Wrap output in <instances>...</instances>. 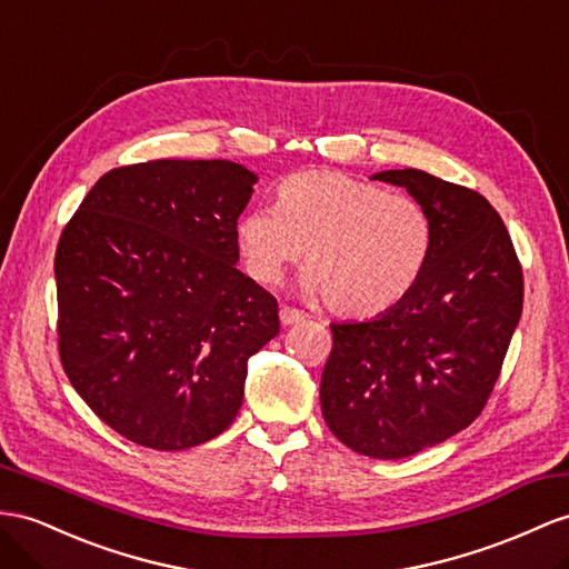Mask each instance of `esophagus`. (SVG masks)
<instances>
[{"mask_svg": "<svg viewBox=\"0 0 569 569\" xmlns=\"http://www.w3.org/2000/svg\"><path fill=\"white\" fill-rule=\"evenodd\" d=\"M279 317H281V325H283V327L305 322V312H300V310H296V308H288V305H283Z\"/></svg>", "mask_w": 569, "mask_h": 569, "instance_id": "1", "label": "esophagus"}]
</instances>
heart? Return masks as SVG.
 Masks as SVG:
<instances>
[{"label": "heart", "instance_id": "1", "mask_svg": "<svg viewBox=\"0 0 569 569\" xmlns=\"http://www.w3.org/2000/svg\"><path fill=\"white\" fill-rule=\"evenodd\" d=\"M247 273L273 286L305 254L302 288L327 296L346 317L395 308L423 276L432 221L409 194L385 192L337 170H305L276 184L273 209H250L236 223Z\"/></svg>", "mask_w": 569, "mask_h": 569}]
</instances>
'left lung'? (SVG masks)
<instances>
[{
    "label": "left lung",
    "instance_id": "left-lung-1",
    "mask_svg": "<svg viewBox=\"0 0 569 569\" xmlns=\"http://www.w3.org/2000/svg\"><path fill=\"white\" fill-rule=\"evenodd\" d=\"M372 180L406 187L423 203L432 252L409 298L368 322L331 325L319 401L346 447L403 459L469 428L483 411L519 325L523 279L486 197L416 168Z\"/></svg>",
    "mask_w": 569,
    "mask_h": 569
}]
</instances>
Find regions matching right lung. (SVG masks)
I'll list each match as a JSON object with an SVG mask.
<instances>
[{"mask_svg": "<svg viewBox=\"0 0 569 569\" xmlns=\"http://www.w3.org/2000/svg\"><path fill=\"white\" fill-rule=\"evenodd\" d=\"M254 182L232 160L114 168L62 230V368L127 440L158 451L213 440L240 411L247 360L279 333V302L236 267Z\"/></svg>", "mask_w": 569, "mask_h": 569, "instance_id": "right-lung-1", "label": "right lung"}]
</instances>
